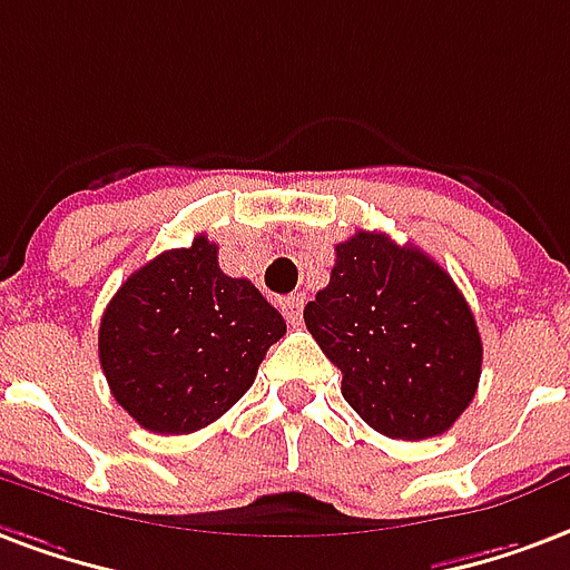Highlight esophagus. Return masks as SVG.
I'll list each match as a JSON object with an SVG mask.
<instances>
[{
  "label": "esophagus",
  "mask_w": 570,
  "mask_h": 570,
  "mask_svg": "<svg viewBox=\"0 0 570 570\" xmlns=\"http://www.w3.org/2000/svg\"><path fill=\"white\" fill-rule=\"evenodd\" d=\"M284 307V317L289 326H302V311H305V296H289L281 302Z\"/></svg>",
  "instance_id": "obj_1"
}]
</instances>
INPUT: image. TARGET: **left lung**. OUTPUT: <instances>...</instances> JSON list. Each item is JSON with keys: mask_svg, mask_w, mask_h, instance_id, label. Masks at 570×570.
<instances>
[{"mask_svg": "<svg viewBox=\"0 0 570 570\" xmlns=\"http://www.w3.org/2000/svg\"><path fill=\"white\" fill-rule=\"evenodd\" d=\"M305 326L350 407L386 438L444 435L478 392L483 344L465 296L432 256L383 232L335 247Z\"/></svg>", "mask_w": 570, "mask_h": 570, "instance_id": "left-lung-1", "label": "left lung"}]
</instances>
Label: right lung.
Returning a JSON list of instances; mask_svg holds the SVG:
<instances>
[{
  "instance_id": "1",
  "label": "right lung",
  "mask_w": 570,
  "mask_h": 570,
  "mask_svg": "<svg viewBox=\"0 0 570 570\" xmlns=\"http://www.w3.org/2000/svg\"><path fill=\"white\" fill-rule=\"evenodd\" d=\"M284 335L281 311L250 281L223 274L217 244L199 235L126 277L102 314L99 362L135 423L189 435L250 390Z\"/></svg>"
}]
</instances>
